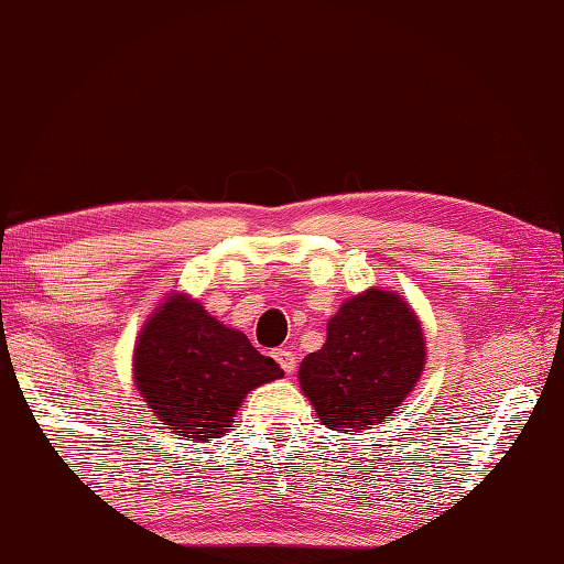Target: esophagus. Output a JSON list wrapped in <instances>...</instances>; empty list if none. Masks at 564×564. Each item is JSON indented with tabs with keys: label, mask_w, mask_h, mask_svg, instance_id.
Returning <instances> with one entry per match:
<instances>
[{
	"label": "esophagus",
	"mask_w": 564,
	"mask_h": 564,
	"mask_svg": "<svg viewBox=\"0 0 564 564\" xmlns=\"http://www.w3.org/2000/svg\"><path fill=\"white\" fill-rule=\"evenodd\" d=\"M274 360H278L280 368L284 370L286 376H294V370H296V360H294V354H292V350H286V348L274 350Z\"/></svg>",
	"instance_id": "1"
}]
</instances>
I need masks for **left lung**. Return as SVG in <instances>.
I'll list each match as a JSON object with an SVG mask.
<instances>
[{
    "label": "left lung",
    "mask_w": 564,
    "mask_h": 564,
    "mask_svg": "<svg viewBox=\"0 0 564 564\" xmlns=\"http://www.w3.org/2000/svg\"><path fill=\"white\" fill-rule=\"evenodd\" d=\"M427 364L422 322L402 294L370 286L326 324V344L300 366V388L328 430L382 424L417 388Z\"/></svg>",
    "instance_id": "1"
}]
</instances>
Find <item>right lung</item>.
<instances>
[{"label": "right lung", "mask_w": 564, "mask_h": 564, "mask_svg": "<svg viewBox=\"0 0 564 564\" xmlns=\"http://www.w3.org/2000/svg\"><path fill=\"white\" fill-rule=\"evenodd\" d=\"M284 370L186 292H169L132 350V380L159 424L188 442L218 440L248 392Z\"/></svg>", "instance_id": "right-lung-1"}]
</instances>
